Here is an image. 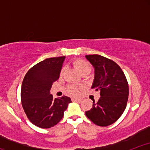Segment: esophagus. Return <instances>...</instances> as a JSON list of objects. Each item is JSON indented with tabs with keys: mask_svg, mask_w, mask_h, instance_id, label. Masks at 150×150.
Masks as SVG:
<instances>
[{
	"mask_svg": "<svg viewBox=\"0 0 150 150\" xmlns=\"http://www.w3.org/2000/svg\"><path fill=\"white\" fill-rule=\"evenodd\" d=\"M72 101H76V102H81L82 99H77V98H73V99H72Z\"/></svg>",
	"mask_w": 150,
	"mask_h": 150,
	"instance_id": "1",
	"label": "esophagus"
}]
</instances>
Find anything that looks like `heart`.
I'll use <instances>...</instances> for the list:
<instances>
[{"label": "heart", "instance_id": "1", "mask_svg": "<svg viewBox=\"0 0 150 150\" xmlns=\"http://www.w3.org/2000/svg\"><path fill=\"white\" fill-rule=\"evenodd\" d=\"M73 65L76 69L78 70V72L80 74L84 73H89L91 69H92V66H91L90 63L87 61H85L83 59H77L73 62ZM65 71V68H62L60 70V76L62 77L64 75ZM82 88L81 86H75V85H70L68 87V92H70V94L73 96L78 95L79 92H80V89Z\"/></svg>", "mask_w": 150, "mask_h": 150}]
</instances>
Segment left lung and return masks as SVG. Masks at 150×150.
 <instances>
[{
	"label": "left lung",
	"mask_w": 150,
	"mask_h": 150,
	"mask_svg": "<svg viewBox=\"0 0 150 150\" xmlns=\"http://www.w3.org/2000/svg\"><path fill=\"white\" fill-rule=\"evenodd\" d=\"M86 58L94 68L92 89L100 91L97 103L93 101L92 108L85 112L94 124L108 126L113 124L123 114L128 99V83L120 66L100 55H87Z\"/></svg>",
	"instance_id": "obj_1"
}]
</instances>
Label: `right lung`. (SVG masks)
Masks as SVG:
<instances>
[{"label":"right lung","instance_id":"add662e5","mask_svg":"<svg viewBox=\"0 0 150 150\" xmlns=\"http://www.w3.org/2000/svg\"><path fill=\"white\" fill-rule=\"evenodd\" d=\"M65 56L46 58L28 70L21 87L24 111L31 123L41 128H49L62 119L71 102L63 96L53 99L50 89L60 76Z\"/></svg>","mask_w":150,"mask_h":150}]
</instances>
